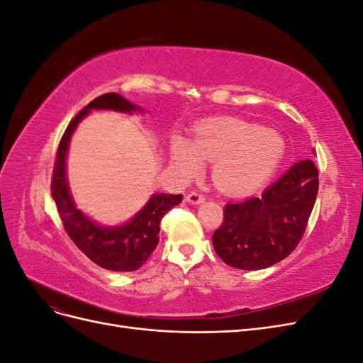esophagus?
Instances as JSON below:
<instances>
[{"label": "esophagus", "mask_w": 363, "mask_h": 363, "mask_svg": "<svg viewBox=\"0 0 363 363\" xmlns=\"http://www.w3.org/2000/svg\"><path fill=\"white\" fill-rule=\"evenodd\" d=\"M204 200H206L204 195H201L199 192H191V194H188V196H186V201H188L189 204H194V206L203 204Z\"/></svg>", "instance_id": "34e87169"}]
</instances>
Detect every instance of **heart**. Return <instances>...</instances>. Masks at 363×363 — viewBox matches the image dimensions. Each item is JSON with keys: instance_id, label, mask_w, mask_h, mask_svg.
Returning <instances> with one entry per match:
<instances>
[{"instance_id": "heart-1", "label": "heart", "mask_w": 363, "mask_h": 363, "mask_svg": "<svg viewBox=\"0 0 363 363\" xmlns=\"http://www.w3.org/2000/svg\"><path fill=\"white\" fill-rule=\"evenodd\" d=\"M169 155L182 177L201 172L203 160L213 162L212 180L219 191L248 195L276 174L286 155V142L274 130L221 118L196 125L192 140L174 135Z\"/></svg>"}]
</instances>
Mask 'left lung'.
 Wrapping results in <instances>:
<instances>
[{
    "label": "left lung",
    "mask_w": 363,
    "mask_h": 363,
    "mask_svg": "<svg viewBox=\"0 0 363 363\" xmlns=\"http://www.w3.org/2000/svg\"><path fill=\"white\" fill-rule=\"evenodd\" d=\"M318 169L300 160L260 196L224 208V221L213 233V248L227 265L265 269L298 245L316 200Z\"/></svg>",
    "instance_id": "obj_1"
}]
</instances>
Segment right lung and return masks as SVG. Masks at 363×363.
Here are the masks:
<instances>
[{"label":"right lung","mask_w":363,"mask_h":363,"mask_svg":"<svg viewBox=\"0 0 363 363\" xmlns=\"http://www.w3.org/2000/svg\"><path fill=\"white\" fill-rule=\"evenodd\" d=\"M92 111H112L131 115L144 108L130 103L119 94H104L95 98L77 115L65 131L59 144L52 172V199L68 236L98 267L111 271H136L159 244L160 221L169 208L182 203L183 195L152 194L147 204L119 225H101L77 207L67 177V159L74 131Z\"/></svg>","instance_id":"add662e5"}]
</instances>
